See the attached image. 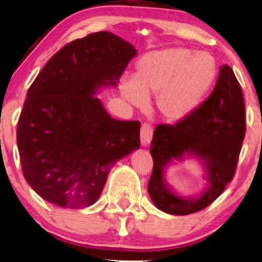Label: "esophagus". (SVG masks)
Segmentation results:
<instances>
[{"label":"esophagus","mask_w":262,"mask_h":262,"mask_svg":"<svg viewBox=\"0 0 262 262\" xmlns=\"http://www.w3.org/2000/svg\"><path fill=\"white\" fill-rule=\"evenodd\" d=\"M152 133H154V129L148 123H144L141 125L140 128V140H141V144L144 145V146H146L151 142V139H152Z\"/></svg>","instance_id":"1"}]
</instances>
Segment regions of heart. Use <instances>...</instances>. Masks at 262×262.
<instances>
[{
	"mask_svg": "<svg viewBox=\"0 0 262 262\" xmlns=\"http://www.w3.org/2000/svg\"><path fill=\"white\" fill-rule=\"evenodd\" d=\"M216 74L210 53L168 47L146 53L137 62L134 77L121 81V93L135 106H144L148 95L157 94L156 105L162 117L178 122L200 106Z\"/></svg>",
	"mask_w": 262,
	"mask_h": 262,
	"instance_id": "obj_1",
	"label": "heart"
}]
</instances>
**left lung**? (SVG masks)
Wrapping results in <instances>:
<instances>
[{
  "mask_svg": "<svg viewBox=\"0 0 262 262\" xmlns=\"http://www.w3.org/2000/svg\"><path fill=\"white\" fill-rule=\"evenodd\" d=\"M246 129L241 84L232 69L224 65L214 91L200 107L174 125L160 124L155 129L150 148L154 169L147 190L156 207L168 214L187 215L213 203L234 177ZM185 153L201 157L207 168L211 186L196 200L177 196L164 184L165 164Z\"/></svg>",
  "mask_w": 262,
  "mask_h": 262,
  "instance_id": "left-lung-1",
  "label": "left lung"
}]
</instances>
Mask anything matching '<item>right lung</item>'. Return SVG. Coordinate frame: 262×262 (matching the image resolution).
Masks as SVG:
<instances>
[{"instance_id":"add662e5","label":"right lung","mask_w":262,"mask_h":262,"mask_svg":"<svg viewBox=\"0 0 262 262\" xmlns=\"http://www.w3.org/2000/svg\"><path fill=\"white\" fill-rule=\"evenodd\" d=\"M135 54L118 36L94 32L65 45L30 85L16 144L23 174L43 200L89 207L116 162L140 147V122L114 120L94 97L116 84Z\"/></svg>"}]
</instances>
